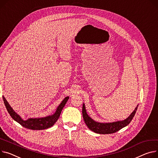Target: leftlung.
Here are the masks:
<instances>
[{"label":"left lung","mask_w":158,"mask_h":158,"mask_svg":"<svg viewBox=\"0 0 158 158\" xmlns=\"http://www.w3.org/2000/svg\"><path fill=\"white\" fill-rule=\"evenodd\" d=\"M137 108L138 107H136L134 111L130 114V116L126 119L121 121H116L108 123H97L93 120L91 118H89L86 113L85 104L84 103L82 106V111L83 119L85 120L86 124L89 130L99 134H110L115 133L129 124L130 123L132 119L133 118L136 111L137 110Z\"/></svg>","instance_id":"obj_1"}]
</instances>
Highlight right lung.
<instances>
[{"label":"right lung","instance_id":"1","mask_svg":"<svg viewBox=\"0 0 158 158\" xmlns=\"http://www.w3.org/2000/svg\"><path fill=\"white\" fill-rule=\"evenodd\" d=\"M69 97H67L65 98V99L62 101V102L60 103V106L58 107L56 112L52 115H49V116H47L45 118H30L26 121L23 120L20 118L19 115L17 114L14 110L11 108L4 97H3V100L5 104V106L7 109V112L10 114L11 118L18 122L19 124H20L22 127L34 130H44L49 128L51 127L52 126H53L54 124L56 122L58 119L59 118L61 112L64 107L65 105L66 104L67 100H69Z\"/></svg>","mask_w":158,"mask_h":158}]
</instances>
